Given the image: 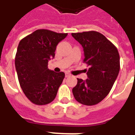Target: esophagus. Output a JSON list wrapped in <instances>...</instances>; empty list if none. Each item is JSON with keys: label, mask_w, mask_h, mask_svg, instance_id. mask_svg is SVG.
I'll return each instance as SVG.
<instances>
[{"label": "esophagus", "mask_w": 135, "mask_h": 135, "mask_svg": "<svg viewBox=\"0 0 135 135\" xmlns=\"http://www.w3.org/2000/svg\"><path fill=\"white\" fill-rule=\"evenodd\" d=\"M70 75H70V73H65V76H66V78H67V77H69Z\"/></svg>", "instance_id": "1"}]
</instances>
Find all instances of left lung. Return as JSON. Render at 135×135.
Returning a JSON list of instances; mask_svg holds the SVG:
<instances>
[{
  "label": "left lung",
  "instance_id": "obj_1",
  "mask_svg": "<svg viewBox=\"0 0 135 135\" xmlns=\"http://www.w3.org/2000/svg\"><path fill=\"white\" fill-rule=\"evenodd\" d=\"M84 50V62L89 66L87 79H78L73 88L75 99L85 105H94L108 95L120 70V57L114 45L96 31L71 33Z\"/></svg>",
  "mask_w": 135,
  "mask_h": 135
}]
</instances>
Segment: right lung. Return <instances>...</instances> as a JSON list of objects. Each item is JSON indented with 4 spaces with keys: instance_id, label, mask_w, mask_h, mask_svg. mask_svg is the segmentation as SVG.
Segmentation results:
<instances>
[{
    "instance_id": "1",
    "label": "right lung",
    "mask_w": 135,
    "mask_h": 135,
    "mask_svg": "<svg viewBox=\"0 0 135 135\" xmlns=\"http://www.w3.org/2000/svg\"><path fill=\"white\" fill-rule=\"evenodd\" d=\"M67 35L37 30L18 44L15 57L16 73L22 90L34 104L46 105L56 97L65 74L51 71L48 64L55 57L58 43Z\"/></svg>"
}]
</instances>
